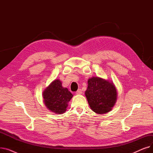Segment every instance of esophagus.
<instances>
[{
	"instance_id": "1",
	"label": "esophagus",
	"mask_w": 153,
	"mask_h": 153,
	"mask_svg": "<svg viewBox=\"0 0 153 153\" xmlns=\"http://www.w3.org/2000/svg\"><path fill=\"white\" fill-rule=\"evenodd\" d=\"M82 90L81 89H78L76 92V94H77V95H81V94H82Z\"/></svg>"
}]
</instances>
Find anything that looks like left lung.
Segmentation results:
<instances>
[{"label": "left lung", "mask_w": 153, "mask_h": 153, "mask_svg": "<svg viewBox=\"0 0 153 153\" xmlns=\"http://www.w3.org/2000/svg\"><path fill=\"white\" fill-rule=\"evenodd\" d=\"M85 97L91 108L98 114L108 113L117 102V91L113 82L99 77L88 79Z\"/></svg>", "instance_id": "1"}]
</instances>
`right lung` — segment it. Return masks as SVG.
<instances>
[{
  "instance_id": "1",
  "label": "right lung",
  "mask_w": 153,
  "mask_h": 153,
  "mask_svg": "<svg viewBox=\"0 0 153 153\" xmlns=\"http://www.w3.org/2000/svg\"><path fill=\"white\" fill-rule=\"evenodd\" d=\"M73 95L66 87L62 86L59 79H55L43 92V102L46 108L56 114H62L66 111L68 103Z\"/></svg>"
}]
</instances>
